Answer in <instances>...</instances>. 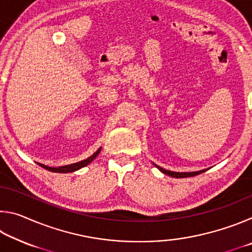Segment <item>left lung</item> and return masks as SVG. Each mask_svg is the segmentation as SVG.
<instances>
[{"label": "left lung", "mask_w": 252, "mask_h": 252, "mask_svg": "<svg viewBox=\"0 0 252 252\" xmlns=\"http://www.w3.org/2000/svg\"><path fill=\"white\" fill-rule=\"evenodd\" d=\"M156 167L160 170L162 173L164 174H168V176H171L173 178H187V177H194V176H198V174L202 173L206 171V170H200V171H195V172H174V171H169V170H165L163 168L159 167V165L155 164Z\"/></svg>", "instance_id": "8db88e82"}]
</instances>
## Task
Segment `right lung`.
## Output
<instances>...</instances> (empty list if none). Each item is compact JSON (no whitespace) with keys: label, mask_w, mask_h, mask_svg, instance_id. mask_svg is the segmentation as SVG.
Returning a JSON list of instances; mask_svg holds the SVG:
<instances>
[{"label":"right lung","mask_w":252,"mask_h":252,"mask_svg":"<svg viewBox=\"0 0 252 252\" xmlns=\"http://www.w3.org/2000/svg\"><path fill=\"white\" fill-rule=\"evenodd\" d=\"M101 151V148L97 149V150L93 153L91 157H89L88 159L82 160L80 162H76V163H72V164H67V165H63V167H58V168H54V167H48V165H44L42 163H37L39 165H41L42 168H44L46 170H49V171H52V172H59V173H69V172H73L76 171V170H79L81 168L85 167V165H88L89 163H91V162L95 159L99 155Z\"/></svg>","instance_id":"right-lung-1"}]
</instances>
